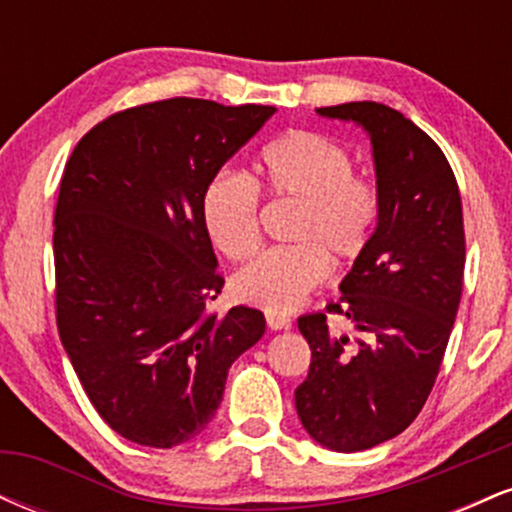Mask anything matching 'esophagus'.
I'll list each match as a JSON object with an SVG mask.
<instances>
[{"label":"esophagus","mask_w":512,"mask_h":512,"mask_svg":"<svg viewBox=\"0 0 512 512\" xmlns=\"http://www.w3.org/2000/svg\"><path fill=\"white\" fill-rule=\"evenodd\" d=\"M267 325L269 330H289L291 317L284 313H267Z\"/></svg>","instance_id":"obj_1"}]
</instances>
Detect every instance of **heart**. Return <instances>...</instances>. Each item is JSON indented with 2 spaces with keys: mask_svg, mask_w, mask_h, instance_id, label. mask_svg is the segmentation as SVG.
I'll return each instance as SVG.
<instances>
[{
  "mask_svg": "<svg viewBox=\"0 0 512 512\" xmlns=\"http://www.w3.org/2000/svg\"><path fill=\"white\" fill-rule=\"evenodd\" d=\"M257 182L276 202L296 204L284 248L262 252L231 279L238 301L269 313L293 310L320 289L337 267L368 250L383 195L375 180L354 173V158L342 144L313 129H289L262 149ZM202 223L216 250L248 260L262 243L260 190L245 173L223 168L202 192Z\"/></svg>",
  "mask_w": 512,
  "mask_h": 512,
  "instance_id": "heart-1",
  "label": "heart"
}]
</instances>
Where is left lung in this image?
Here are the masks:
<instances>
[{"label": "left lung", "instance_id": "8db88e82", "mask_svg": "<svg viewBox=\"0 0 512 512\" xmlns=\"http://www.w3.org/2000/svg\"><path fill=\"white\" fill-rule=\"evenodd\" d=\"M317 113L366 127L383 195L342 301L298 317L310 344L308 378L296 387L301 424L325 448L356 452L402 433L436 383L462 296V197L440 146L397 110L361 101ZM330 314L362 339L334 338Z\"/></svg>", "mask_w": 512, "mask_h": 512}]
</instances>
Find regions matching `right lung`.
<instances>
[{"mask_svg": "<svg viewBox=\"0 0 512 512\" xmlns=\"http://www.w3.org/2000/svg\"><path fill=\"white\" fill-rule=\"evenodd\" d=\"M272 105L168 98L105 117L69 156L55 207V317L101 419L175 448L219 409L231 363L264 315L211 310L223 289L202 192Z\"/></svg>", "mask_w": 512, "mask_h": 512, "instance_id": "1", "label": "right lung"}]
</instances>
